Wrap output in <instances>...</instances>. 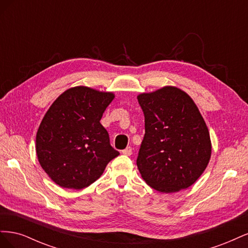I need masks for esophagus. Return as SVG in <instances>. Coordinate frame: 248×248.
<instances>
[{
  "label": "esophagus",
  "instance_id": "esophagus-1",
  "mask_svg": "<svg viewBox=\"0 0 248 248\" xmlns=\"http://www.w3.org/2000/svg\"><path fill=\"white\" fill-rule=\"evenodd\" d=\"M122 153L126 156H130L132 154V148L131 147H127L124 150H122Z\"/></svg>",
  "mask_w": 248,
  "mask_h": 248
}]
</instances>
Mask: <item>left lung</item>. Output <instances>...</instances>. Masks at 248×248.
<instances>
[{"label": "left lung", "instance_id": "left-lung-1", "mask_svg": "<svg viewBox=\"0 0 248 248\" xmlns=\"http://www.w3.org/2000/svg\"><path fill=\"white\" fill-rule=\"evenodd\" d=\"M145 137L137 166L141 178L157 191L188 188L206 170L212 145L204 118L191 97L174 86L140 93Z\"/></svg>", "mask_w": 248, "mask_h": 248}]
</instances>
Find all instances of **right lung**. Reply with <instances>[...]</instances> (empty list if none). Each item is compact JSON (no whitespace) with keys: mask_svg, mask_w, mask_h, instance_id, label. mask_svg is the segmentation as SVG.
<instances>
[{"mask_svg":"<svg viewBox=\"0 0 248 248\" xmlns=\"http://www.w3.org/2000/svg\"><path fill=\"white\" fill-rule=\"evenodd\" d=\"M112 92L86 86L67 89L52 102L36 134L43 170L62 188L82 189L99 179L120 154L109 144L100 120Z\"/></svg>","mask_w":248,"mask_h":248,"instance_id":"1","label":"right lung"}]
</instances>
